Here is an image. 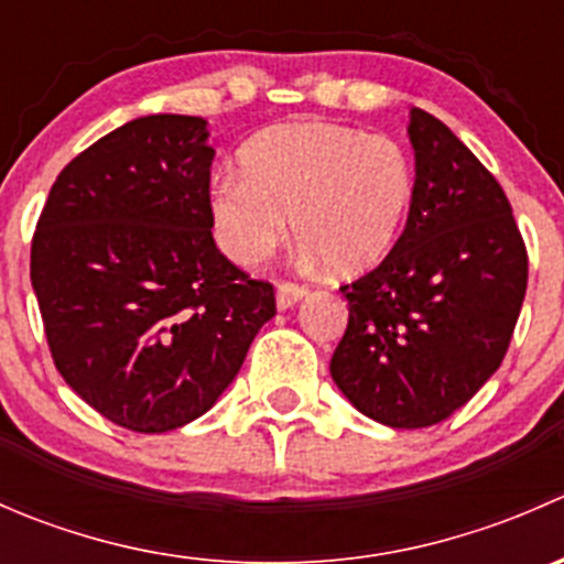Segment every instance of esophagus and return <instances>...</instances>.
<instances>
[{"mask_svg":"<svg viewBox=\"0 0 564 564\" xmlns=\"http://www.w3.org/2000/svg\"><path fill=\"white\" fill-rule=\"evenodd\" d=\"M308 294V286H303V283H292V281H281L275 289V300H278V308H292L294 303H300V300Z\"/></svg>","mask_w":564,"mask_h":564,"instance_id":"obj_1","label":"esophagus"}]
</instances>
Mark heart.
Masks as SVG:
<instances>
[{
    "label": "heart",
    "instance_id": "b5f03b06",
    "mask_svg": "<svg viewBox=\"0 0 564 564\" xmlns=\"http://www.w3.org/2000/svg\"><path fill=\"white\" fill-rule=\"evenodd\" d=\"M240 171L209 193L215 235L231 261L261 264L289 231L333 272H362L395 246L414 198V163L390 135L333 122L261 130Z\"/></svg>",
    "mask_w": 564,
    "mask_h": 564
}]
</instances>
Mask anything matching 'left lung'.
Returning <instances> with one entry per match:
<instances>
[{"mask_svg": "<svg viewBox=\"0 0 564 564\" xmlns=\"http://www.w3.org/2000/svg\"><path fill=\"white\" fill-rule=\"evenodd\" d=\"M414 198L382 264L340 286L349 324L329 360L338 390L377 423L429 429L502 366L527 294V246L494 174L412 108Z\"/></svg>", "mask_w": 564, "mask_h": 564, "instance_id": "1", "label": "left lung"}]
</instances>
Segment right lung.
<instances>
[{
  "label": "right lung",
  "mask_w": 564,
  "mask_h": 564,
  "mask_svg": "<svg viewBox=\"0 0 564 564\" xmlns=\"http://www.w3.org/2000/svg\"><path fill=\"white\" fill-rule=\"evenodd\" d=\"M207 119L152 113L111 130L51 185L32 289L56 371L139 434L202 417L275 316L213 240Z\"/></svg>",
  "instance_id": "right-lung-1"
}]
</instances>
